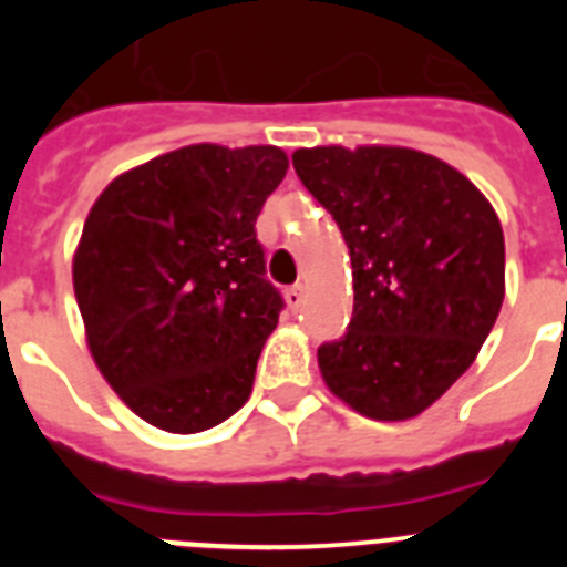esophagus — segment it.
<instances>
[{"mask_svg":"<svg viewBox=\"0 0 567 567\" xmlns=\"http://www.w3.org/2000/svg\"><path fill=\"white\" fill-rule=\"evenodd\" d=\"M284 298H287V307L292 309V312H298L300 303H303V284H295V287H289Z\"/></svg>","mask_w":567,"mask_h":567,"instance_id":"esophagus-1","label":"esophagus"}]
</instances>
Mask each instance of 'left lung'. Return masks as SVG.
Listing matches in <instances>:
<instances>
[{
  "label": "left lung",
  "mask_w": 567,
  "mask_h": 567,
  "mask_svg": "<svg viewBox=\"0 0 567 567\" xmlns=\"http://www.w3.org/2000/svg\"><path fill=\"white\" fill-rule=\"evenodd\" d=\"M292 164L352 258L354 312L349 332L318 349L323 383L363 417H417L474 363L497 323V213L460 169L412 147H300Z\"/></svg>",
  "instance_id": "left-lung-1"
}]
</instances>
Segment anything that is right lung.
Returning <instances> with one entry per match:
<instances>
[{
  "label": "right lung",
  "mask_w": 567,
  "mask_h": 567,
  "mask_svg": "<svg viewBox=\"0 0 567 567\" xmlns=\"http://www.w3.org/2000/svg\"><path fill=\"white\" fill-rule=\"evenodd\" d=\"M287 169L272 144H189L115 175L90 207L73 252L84 338L144 423L207 432L252 394L284 307L255 221Z\"/></svg>",
  "instance_id": "obj_1"
}]
</instances>
